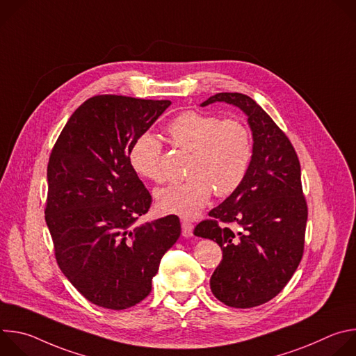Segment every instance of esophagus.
Wrapping results in <instances>:
<instances>
[{
    "label": "esophagus",
    "mask_w": 356,
    "mask_h": 356,
    "mask_svg": "<svg viewBox=\"0 0 356 356\" xmlns=\"http://www.w3.org/2000/svg\"><path fill=\"white\" fill-rule=\"evenodd\" d=\"M193 228L194 227L190 221H187V220L181 221V234H183L184 238H190L193 235Z\"/></svg>",
    "instance_id": "34e87169"
}]
</instances>
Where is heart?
Returning a JSON list of instances; mask_svg holds the SVG:
<instances>
[{"label": "heart", "instance_id": "b5f03b06", "mask_svg": "<svg viewBox=\"0 0 356 356\" xmlns=\"http://www.w3.org/2000/svg\"><path fill=\"white\" fill-rule=\"evenodd\" d=\"M168 135L176 147L191 156L188 179L155 193L163 213L193 218L207 206L213 191L225 197L243 180L252 156V139L241 120L220 121L211 114L187 111L169 124ZM129 163L140 177L162 181L161 140L152 134L139 136L129 150Z\"/></svg>", "mask_w": 356, "mask_h": 356}]
</instances>
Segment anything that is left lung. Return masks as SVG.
<instances>
[{
  "label": "left lung",
  "mask_w": 356,
  "mask_h": 356,
  "mask_svg": "<svg viewBox=\"0 0 356 356\" xmlns=\"http://www.w3.org/2000/svg\"><path fill=\"white\" fill-rule=\"evenodd\" d=\"M227 103L239 108L252 132V156L241 184L209 216L241 229L235 234L215 220L194 235L213 239L222 261L210 279L213 294L235 309H250L277 296L296 272L304 248L307 204L300 162L289 138L250 97L218 92L201 107Z\"/></svg>",
  "instance_id": "8db88e82"
}]
</instances>
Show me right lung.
Here are the masks:
<instances>
[{
    "instance_id": "1",
    "label": "right lung",
    "mask_w": 356,
    "mask_h": 356,
    "mask_svg": "<svg viewBox=\"0 0 356 356\" xmlns=\"http://www.w3.org/2000/svg\"><path fill=\"white\" fill-rule=\"evenodd\" d=\"M170 104L125 95L88 98L50 154L44 220L56 261L95 306L125 310L142 301L180 236L176 216L136 222L152 197L129 163L134 142Z\"/></svg>"
}]
</instances>
